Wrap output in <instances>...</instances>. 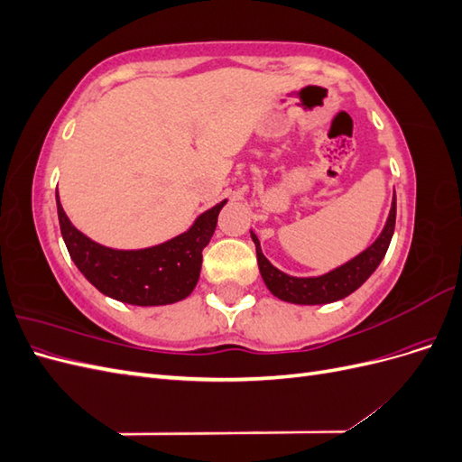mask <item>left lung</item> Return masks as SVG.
Instances as JSON below:
<instances>
[{"label": "left lung", "mask_w": 462, "mask_h": 462, "mask_svg": "<svg viewBox=\"0 0 462 462\" xmlns=\"http://www.w3.org/2000/svg\"><path fill=\"white\" fill-rule=\"evenodd\" d=\"M395 217H397V199L393 197L391 204L389 219L382 235L377 236L375 243L368 246L365 253L353 258L351 262L343 263L341 268L333 270L326 275L319 277H291L283 272H279L270 260L262 254L258 236L253 233V241L256 245V256H258V268L265 287H268L277 299L295 302V304H326L345 299L356 291L366 279L375 272L377 265L383 260L391 236L395 231Z\"/></svg>", "instance_id": "1"}]
</instances>
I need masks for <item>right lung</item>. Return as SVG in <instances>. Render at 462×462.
Instances as JSON below:
<instances>
[{
  "mask_svg": "<svg viewBox=\"0 0 462 462\" xmlns=\"http://www.w3.org/2000/svg\"><path fill=\"white\" fill-rule=\"evenodd\" d=\"M226 202L204 212L187 233L144 250H114L90 241L69 221L60 197L58 216L69 256L97 291L127 304L158 306L183 300L197 287L202 250Z\"/></svg>",
  "mask_w": 462,
  "mask_h": 462,
  "instance_id": "add662e5",
  "label": "right lung"
}]
</instances>
